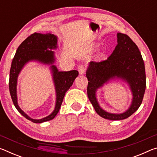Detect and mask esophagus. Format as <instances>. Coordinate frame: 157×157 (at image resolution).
Returning a JSON list of instances; mask_svg holds the SVG:
<instances>
[{
	"label": "esophagus",
	"mask_w": 157,
	"mask_h": 157,
	"mask_svg": "<svg viewBox=\"0 0 157 157\" xmlns=\"http://www.w3.org/2000/svg\"><path fill=\"white\" fill-rule=\"evenodd\" d=\"M78 71H79V74H80V75H84L85 72H86V68H85V66H83V65L79 66Z\"/></svg>",
	"instance_id": "1"
}]
</instances>
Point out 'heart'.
<instances>
[{
  "mask_svg": "<svg viewBox=\"0 0 157 157\" xmlns=\"http://www.w3.org/2000/svg\"><path fill=\"white\" fill-rule=\"evenodd\" d=\"M96 47H97V46H96Z\"/></svg>",
  "mask_w": 157,
  "mask_h": 157,
  "instance_id": "heart-1",
  "label": "heart"
}]
</instances>
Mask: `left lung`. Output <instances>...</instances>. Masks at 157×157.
<instances>
[{"mask_svg": "<svg viewBox=\"0 0 157 157\" xmlns=\"http://www.w3.org/2000/svg\"><path fill=\"white\" fill-rule=\"evenodd\" d=\"M118 44L107 59L89 63L86 71L87 94L95 111L102 118L111 121L123 120L132 115L141 105L146 87L145 64L139 48L129 36L117 34ZM117 77L129 83L133 94L130 107L120 114H110L98 105L95 97L97 89L111 78Z\"/></svg>", "mask_w": 157, "mask_h": 157, "instance_id": "left-lung-1", "label": "left lung"}]
</instances>
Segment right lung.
<instances>
[{
	"label": "right lung",
	"mask_w": 157,
	"mask_h": 157,
	"mask_svg": "<svg viewBox=\"0 0 157 157\" xmlns=\"http://www.w3.org/2000/svg\"><path fill=\"white\" fill-rule=\"evenodd\" d=\"M57 43V38L54 34L50 33L42 34L34 33L27 37L18 46L12 62L10 72L9 88L12 102L21 115L34 123H41L48 121L56 116L59 112L66 92L72 86L74 80L79 74L78 71L75 70L68 72L58 71L56 66H51L57 100L55 110L46 118L39 120L31 118L18 107L17 96V84L18 75L21 69L26 63L32 60L39 61L46 64H52L54 63V52L50 49L56 48Z\"/></svg>",
	"instance_id": "right-lung-1"
}]
</instances>
